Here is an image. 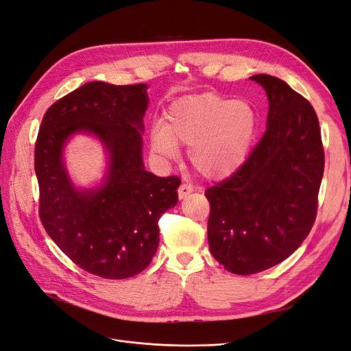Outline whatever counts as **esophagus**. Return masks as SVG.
<instances>
[{
    "instance_id": "34e87169",
    "label": "esophagus",
    "mask_w": 351,
    "mask_h": 351,
    "mask_svg": "<svg viewBox=\"0 0 351 351\" xmlns=\"http://www.w3.org/2000/svg\"><path fill=\"white\" fill-rule=\"evenodd\" d=\"M191 192H192V185L191 184H182L178 189V195H179L180 199H184L191 194Z\"/></svg>"
}]
</instances>
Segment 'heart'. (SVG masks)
Wrapping results in <instances>:
<instances>
[{"instance_id":"1","label":"heart","mask_w":351,"mask_h":351,"mask_svg":"<svg viewBox=\"0 0 351 351\" xmlns=\"http://www.w3.org/2000/svg\"><path fill=\"white\" fill-rule=\"evenodd\" d=\"M256 123L255 110L247 101L216 95L185 97L169 108L165 123L153 127L152 150L163 160H175L178 144H185L189 162L201 175L223 178L246 159Z\"/></svg>"}]
</instances>
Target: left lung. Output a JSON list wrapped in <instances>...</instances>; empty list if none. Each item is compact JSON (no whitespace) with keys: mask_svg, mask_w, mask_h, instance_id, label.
Wrapping results in <instances>:
<instances>
[{"mask_svg":"<svg viewBox=\"0 0 351 351\" xmlns=\"http://www.w3.org/2000/svg\"><path fill=\"white\" fill-rule=\"evenodd\" d=\"M251 80L267 92V130L237 171L206 191L210 251L239 276L280 264L306 239L325 165L309 101L277 77L256 74Z\"/></svg>","mask_w":351,"mask_h":351,"instance_id":"8db88e82","label":"left lung"}]
</instances>
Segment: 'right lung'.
Instances as JSON below:
<instances>
[{"label": "right lung", "mask_w": 351, "mask_h": 351, "mask_svg": "<svg viewBox=\"0 0 351 351\" xmlns=\"http://www.w3.org/2000/svg\"><path fill=\"white\" fill-rule=\"evenodd\" d=\"M145 84L92 82L45 112L35 144L39 217L71 261L90 274L121 280L137 276L159 246V219L176 206L178 176L160 178L143 165ZM88 130L111 156L106 185L80 193L63 169L62 147L71 133Z\"/></svg>", "instance_id": "1"}]
</instances>
